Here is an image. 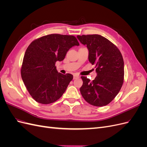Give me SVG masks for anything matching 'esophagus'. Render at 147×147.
Returning a JSON list of instances; mask_svg holds the SVG:
<instances>
[{"label": "esophagus", "instance_id": "esophagus-1", "mask_svg": "<svg viewBox=\"0 0 147 147\" xmlns=\"http://www.w3.org/2000/svg\"><path fill=\"white\" fill-rule=\"evenodd\" d=\"M79 78V76L78 75H77V74L74 75V79H77V78Z\"/></svg>", "mask_w": 147, "mask_h": 147}]
</instances>
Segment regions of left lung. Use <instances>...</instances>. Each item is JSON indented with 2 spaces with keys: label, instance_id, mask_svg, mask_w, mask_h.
Returning <instances> with one entry per match:
<instances>
[{
  "label": "left lung",
  "instance_id": "8db88e82",
  "mask_svg": "<svg viewBox=\"0 0 147 147\" xmlns=\"http://www.w3.org/2000/svg\"><path fill=\"white\" fill-rule=\"evenodd\" d=\"M77 38L83 45H86L89 61L95 64L97 73L92 81L81 77V94L92 105H107L116 97L123 85L124 72L121 53L113 43L100 35H77Z\"/></svg>",
  "mask_w": 147,
  "mask_h": 147
}]
</instances>
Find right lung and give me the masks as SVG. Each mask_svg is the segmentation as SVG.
<instances>
[{
	"mask_svg": "<svg viewBox=\"0 0 147 147\" xmlns=\"http://www.w3.org/2000/svg\"><path fill=\"white\" fill-rule=\"evenodd\" d=\"M79 43L73 35L53 34L35 40L26 50L21 69L23 81L30 95L38 103L49 104L60 97L72 80L70 74L57 72L56 61Z\"/></svg>",
	"mask_w": 147,
	"mask_h": 147,
	"instance_id": "obj_1",
	"label": "right lung"
}]
</instances>
